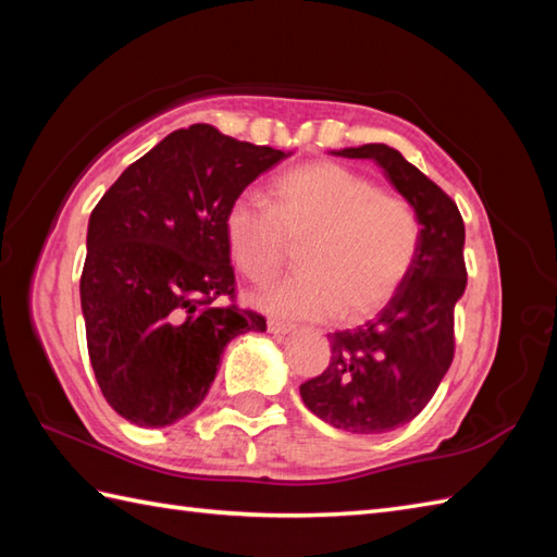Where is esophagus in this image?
I'll list each match as a JSON object with an SVG mask.
<instances>
[{"label":"esophagus","instance_id":"1","mask_svg":"<svg viewBox=\"0 0 557 557\" xmlns=\"http://www.w3.org/2000/svg\"><path fill=\"white\" fill-rule=\"evenodd\" d=\"M268 330H270L272 335L282 337V335L294 333V325H292V323H285V321H275V318H270V321H268Z\"/></svg>","mask_w":557,"mask_h":557}]
</instances>
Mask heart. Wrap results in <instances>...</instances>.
<instances>
[{
	"label": "heart",
	"instance_id": "heart-1",
	"mask_svg": "<svg viewBox=\"0 0 557 557\" xmlns=\"http://www.w3.org/2000/svg\"><path fill=\"white\" fill-rule=\"evenodd\" d=\"M224 236L236 268L268 285L289 263L301 270L260 297L263 309L287 318L357 323L395 299L417 263L421 222L405 198L387 196L369 176L339 162H311L282 174L260 196L232 200Z\"/></svg>",
	"mask_w": 557,
	"mask_h": 557
}]
</instances>
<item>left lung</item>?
Returning a JSON list of instances; mask_svg holds the SVG:
<instances>
[{
    "instance_id": "obj_1",
    "label": "left lung",
    "mask_w": 557,
    "mask_h": 557,
    "mask_svg": "<svg viewBox=\"0 0 557 557\" xmlns=\"http://www.w3.org/2000/svg\"><path fill=\"white\" fill-rule=\"evenodd\" d=\"M373 160L421 222L409 277L373 321L327 335V369L299 393L318 419L349 433H387L419 417L455 357V304L467 287L465 222L441 186L385 144L333 150Z\"/></svg>"
}]
</instances>
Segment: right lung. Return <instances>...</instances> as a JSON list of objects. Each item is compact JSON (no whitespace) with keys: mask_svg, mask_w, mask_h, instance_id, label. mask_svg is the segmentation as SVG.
<instances>
[{"mask_svg":"<svg viewBox=\"0 0 557 557\" xmlns=\"http://www.w3.org/2000/svg\"><path fill=\"white\" fill-rule=\"evenodd\" d=\"M285 158L194 124L128 164L92 208L81 309L96 381L126 421L184 419L206 399L224 347L265 330L263 315L234 304L224 215ZM220 296L233 304L215 305Z\"/></svg>","mask_w":557,"mask_h":557,"instance_id":"1","label":"right lung"}]
</instances>
